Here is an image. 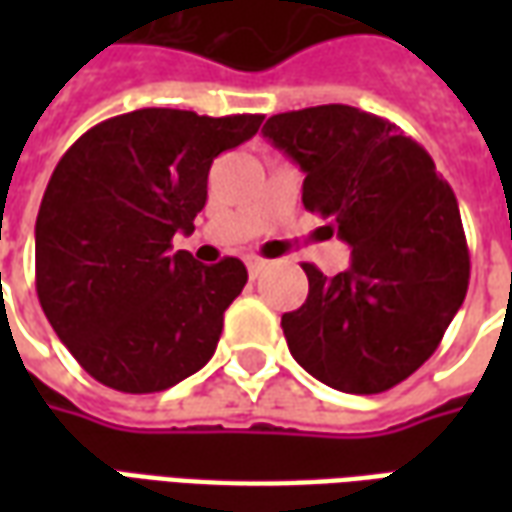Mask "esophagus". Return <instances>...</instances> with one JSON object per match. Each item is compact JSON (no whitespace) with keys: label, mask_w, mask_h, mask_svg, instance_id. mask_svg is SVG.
Here are the masks:
<instances>
[{"label":"esophagus","mask_w":512,"mask_h":512,"mask_svg":"<svg viewBox=\"0 0 512 512\" xmlns=\"http://www.w3.org/2000/svg\"><path fill=\"white\" fill-rule=\"evenodd\" d=\"M246 268H249V277L255 279L266 271L268 260H263V257H246Z\"/></svg>","instance_id":"1"}]
</instances>
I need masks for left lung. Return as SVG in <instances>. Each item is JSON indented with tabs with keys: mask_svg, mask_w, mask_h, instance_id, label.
<instances>
[{
	"mask_svg": "<svg viewBox=\"0 0 512 512\" xmlns=\"http://www.w3.org/2000/svg\"><path fill=\"white\" fill-rule=\"evenodd\" d=\"M263 134L307 175L304 208L351 244V268L337 277L301 266L307 301L282 315L290 354L332 389L386 392L433 356L469 288L450 183L425 147L356 106L282 112Z\"/></svg>",
	"mask_w": 512,
	"mask_h": 512,
	"instance_id": "8db88e82",
	"label": "left lung"
}]
</instances>
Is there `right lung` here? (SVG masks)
<instances>
[{"label": "right lung", "mask_w": 512, "mask_h": 512, "mask_svg": "<svg viewBox=\"0 0 512 512\" xmlns=\"http://www.w3.org/2000/svg\"><path fill=\"white\" fill-rule=\"evenodd\" d=\"M263 115L136 109L82 134L54 167L35 222L40 307L73 359L104 386L150 395L216 351L246 266L172 252L208 200L213 158Z\"/></svg>", "instance_id": "add662e5"}]
</instances>
